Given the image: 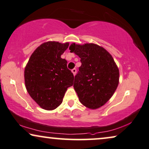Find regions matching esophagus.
I'll list each match as a JSON object with an SVG mask.
<instances>
[{"label":"esophagus","instance_id":"esophagus-1","mask_svg":"<svg viewBox=\"0 0 149 149\" xmlns=\"http://www.w3.org/2000/svg\"><path fill=\"white\" fill-rule=\"evenodd\" d=\"M72 71L73 74L74 75V76H75V75L76 74V71H76V69H75V68H74V69H72V71Z\"/></svg>","mask_w":149,"mask_h":149}]
</instances>
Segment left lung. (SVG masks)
<instances>
[{
	"mask_svg": "<svg viewBox=\"0 0 149 149\" xmlns=\"http://www.w3.org/2000/svg\"><path fill=\"white\" fill-rule=\"evenodd\" d=\"M69 49L80 57L82 63L73 84L79 100L88 108H100L117 88L119 82L117 65L106 49L95 43H73Z\"/></svg>",
	"mask_w": 149,
	"mask_h": 149,
	"instance_id": "left-lung-1",
	"label": "left lung"
}]
</instances>
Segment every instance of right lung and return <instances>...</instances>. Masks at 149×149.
Instances as JSON below:
<instances>
[{"label":"right lung","mask_w":149,"mask_h":149,"mask_svg":"<svg viewBox=\"0 0 149 149\" xmlns=\"http://www.w3.org/2000/svg\"><path fill=\"white\" fill-rule=\"evenodd\" d=\"M68 42L47 41L31 54L24 69L26 88L32 99L46 110L60 106L67 88L73 84V73L67 61L61 58Z\"/></svg>","instance_id":"obj_1"}]
</instances>
